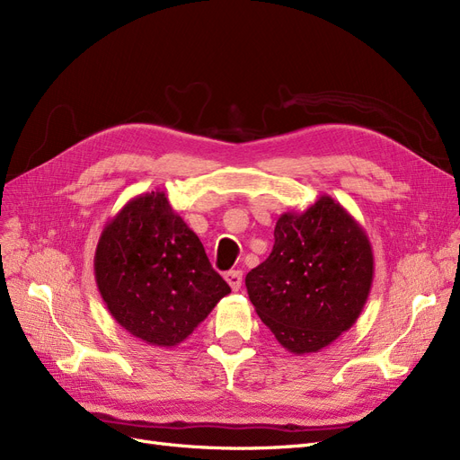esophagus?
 I'll return each mask as SVG.
<instances>
[{"label": "esophagus", "mask_w": 460, "mask_h": 460, "mask_svg": "<svg viewBox=\"0 0 460 460\" xmlns=\"http://www.w3.org/2000/svg\"><path fill=\"white\" fill-rule=\"evenodd\" d=\"M225 279L228 281L232 291H240V288H242V272H240V270H230V272H226Z\"/></svg>", "instance_id": "esophagus-1"}]
</instances>
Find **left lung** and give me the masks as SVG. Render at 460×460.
Masks as SVG:
<instances>
[{"label": "left lung", "mask_w": 460, "mask_h": 460, "mask_svg": "<svg viewBox=\"0 0 460 460\" xmlns=\"http://www.w3.org/2000/svg\"><path fill=\"white\" fill-rule=\"evenodd\" d=\"M373 274L366 230L323 194L306 211L278 218L272 252L245 276V288L262 323L300 356L320 352L356 323Z\"/></svg>", "instance_id": "1"}]
</instances>
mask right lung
Returning a JSON list of instances; mask_svg holds the SVG:
<instances>
[{
	"mask_svg": "<svg viewBox=\"0 0 460 460\" xmlns=\"http://www.w3.org/2000/svg\"><path fill=\"white\" fill-rule=\"evenodd\" d=\"M94 279L112 318L138 341L181 344L230 293L165 192L129 199L102 228Z\"/></svg>",
	"mask_w": 460,
	"mask_h": 460,
	"instance_id": "add662e5",
	"label": "right lung"
}]
</instances>
